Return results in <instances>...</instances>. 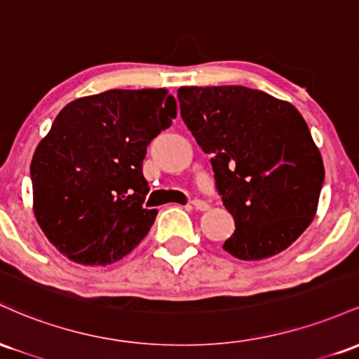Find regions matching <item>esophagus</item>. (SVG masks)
<instances>
[{
    "mask_svg": "<svg viewBox=\"0 0 359 359\" xmlns=\"http://www.w3.org/2000/svg\"><path fill=\"white\" fill-rule=\"evenodd\" d=\"M192 208L196 209V211H208V209H209V204L205 203V201L196 199V201H192Z\"/></svg>",
    "mask_w": 359,
    "mask_h": 359,
    "instance_id": "34e87169",
    "label": "esophagus"
}]
</instances>
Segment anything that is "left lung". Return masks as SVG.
Listing matches in <instances>:
<instances>
[{
    "label": "left lung",
    "instance_id": "8db88e82",
    "mask_svg": "<svg viewBox=\"0 0 359 359\" xmlns=\"http://www.w3.org/2000/svg\"><path fill=\"white\" fill-rule=\"evenodd\" d=\"M177 97L236 226L222 248L246 262L287 250L314 219L324 182L302 114L245 86L180 88Z\"/></svg>",
    "mask_w": 359,
    "mask_h": 359
}]
</instances>
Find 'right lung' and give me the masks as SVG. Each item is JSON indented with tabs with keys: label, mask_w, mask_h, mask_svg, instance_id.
<instances>
[{
	"label": "right lung",
	"mask_w": 359,
	"mask_h": 359,
	"mask_svg": "<svg viewBox=\"0 0 359 359\" xmlns=\"http://www.w3.org/2000/svg\"><path fill=\"white\" fill-rule=\"evenodd\" d=\"M177 116L167 89H111L69 102L36 147L34 212L48 241L81 265L126 257L154 224L147 147Z\"/></svg>",
	"instance_id": "right-lung-1"
}]
</instances>
